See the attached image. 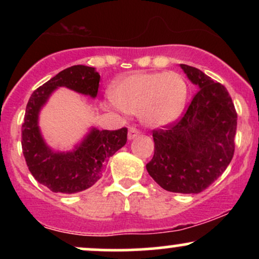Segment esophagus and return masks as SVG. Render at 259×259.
Returning <instances> with one entry per match:
<instances>
[{
	"label": "esophagus",
	"mask_w": 259,
	"mask_h": 259,
	"mask_svg": "<svg viewBox=\"0 0 259 259\" xmlns=\"http://www.w3.org/2000/svg\"><path fill=\"white\" fill-rule=\"evenodd\" d=\"M139 134H140V130L136 129V127L132 126V127H130V129H129V133H127V139H129V140L135 139L136 136H139Z\"/></svg>",
	"instance_id": "obj_1"
}]
</instances>
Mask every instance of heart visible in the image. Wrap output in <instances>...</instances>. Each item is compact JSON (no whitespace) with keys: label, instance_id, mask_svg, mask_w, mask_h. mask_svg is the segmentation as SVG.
<instances>
[{"label":"heart","instance_id":"1","mask_svg":"<svg viewBox=\"0 0 259 259\" xmlns=\"http://www.w3.org/2000/svg\"><path fill=\"white\" fill-rule=\"evenodd\" d=\"M187 85L178 73H138L118 82L113 101L121 111L140 114L148 126H162L179 117Z\"/></svg>","mask_w":259,"mask_h":259}]
</instances>
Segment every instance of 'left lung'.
<instances>
[{
    "label": "left lung",
    "instance_id": "8db88e82",
    "mask_svg": "<svg viewBox=\"0 0 259 259\" xmlns=\"http://www.w3.org/2000/svg\"><path fill=\"white\" fill-rule=\"evenodd\" d=\"M180 67L200 90L179 120L153 130L154 154L146 169L167 191L198 194L233 159L237 113L221 82L195 67Z\"/></svg>",
    "mask_w": 259,
    "mask_h": 259
}]
</instances>
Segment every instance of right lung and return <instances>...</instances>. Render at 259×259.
Masks as SVG:
<instances>
[{"instance_id": "add662e5", "label": "right lung", "mask_w": 259, "mask_h": 259, "mask_svg": "<svg viewBox=\"0 0 259 259\" xmlns=\"http://www.w3.org/2000/svg\"><path fill=\"white\" fill-rule=\"evenodd\" d=\"M100 74L86 65H73L59 72L29 99L22 125V148L29 170L52 192L76 194L97 183L109 157L126 144L127 129L99 130L96 127L69 152H56L45 142L38 129V113L56 89H70L79 94L97 96Z\"/></svg>"}]
</instances>
